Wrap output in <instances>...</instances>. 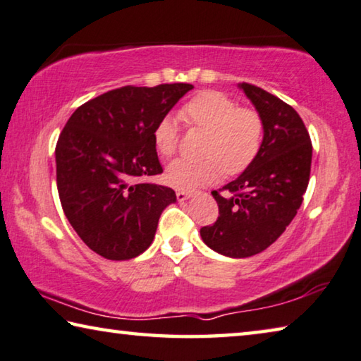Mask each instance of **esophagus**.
<instances>
[{
  "instance_id": "esophagus-1",
  "label": "esophagus",
  "mask_w": 361,
  "mask_h": 361,
  "mask_svg": "<svg viewBox=\"0 0 361 361\" xmlns=\"http://www.w3.org/2000/svg\"><path fill=\"white\" fill-rule=\"evenodd\" d=\"M176 197H177V200H179V202H185V200H188L192 197V193L190 192H185V190H177L176 192Z\"/></svg>"
}]
</instances>
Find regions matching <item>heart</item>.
<instances>
[{
    "label": "heart",
    "mask_w": 361,
    "mask_h": 361,
    "mask_svg": "<svg viewBox=\"0 0 361 361\" xmlns=\"http://www.w3.org/2000/svg\"><path fill=\"white\" fill-rule=\"evenodd\" d=\"M180 115L192 128L208 129L203 144L206 158L198 161L177 159L166 169V182L180 190H192L217 180L222 171L228 176L243 173L262 145L264 123L256 110L240 107L221 91H202L187 100ZM180 140V126L166 115L153 129V142L164 158L174 157Z\"/></svg>",
    "instance_id": "1"
}]
</instances>
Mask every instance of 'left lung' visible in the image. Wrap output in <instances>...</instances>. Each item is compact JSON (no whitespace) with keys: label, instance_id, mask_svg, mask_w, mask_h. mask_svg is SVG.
I'll return each instance as SVG.
<instances>
[{"label":"left lung","instance_id":"8db88e82","mask_svg":"<svg viewBox=\"0 0 361 361\" xmlns=\"http://www.w3.org/2000/svg\"><path fill=\"white\" fill-rule=\"evenodd\" d=\"M264 123L261 150L245 173L212 190L219 216L200 233L211 250L250 257L269 247L298 214L310 179L312 140L291 105L241 82Z\"/></svg>","mask_w":361,"mask_h":361}]
</instances>
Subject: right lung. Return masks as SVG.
<instances>
[{
    "mask_svg": "<svg viewBox=\"0 0 361 361\" xmlns=\"http://www.w3.org/2000/svg\"><path fill=\"white\" fill-rule=\"evenodd\" d=\"M187 82L123 86L80 105L56 145L57 190L80 238L99 256L126 261L152 245L173 188L140 179L163 173L153 142L157 123Z\"/></svg>",
    "mask_w": 361,
    "mask_h": 361,
    "instance_id": "right-lung-1",
    "label": "right lung"
}]
</instances>
